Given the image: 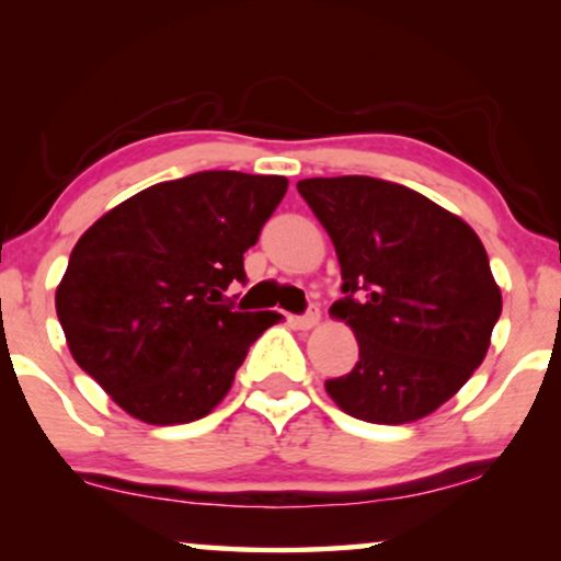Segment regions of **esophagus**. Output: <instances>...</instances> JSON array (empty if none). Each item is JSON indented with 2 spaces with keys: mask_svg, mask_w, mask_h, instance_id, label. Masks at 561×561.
Here are the masks:
<instances>
[{
  "mask_svg": "<svg viewBox=\"0 0 561 561\" xmlns=\"http://www.w3.org/2000/svg\"><path fill=\"white\" fill-rule=\"evenodd\" d=\"M290 321H294V327H298V329H313L321 321V313H319L317 306H311V309L306 311L304 317H294Z\"/></svg>",
  "mask_w": 561,
  "mask_h": 561,
  "instance_id": "esophagus-1",
  "label": "esophagus"
}]
</instances>
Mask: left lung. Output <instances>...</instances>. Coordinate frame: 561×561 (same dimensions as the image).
Masks as SVG:
<instances>
[{"label":"left lung","mask_w":561,"mask_h":561,"mask_svg":"<svg viewBox=\"0 0 561 561\" xmlns=\"http://www.w3.org/2000/svg\"><path fill=\"white\" fill-rule=\"evenodd\" d=\"M298 194L332 237L344 294L332 313L359 344L327 393L370 424L434 413L485 359L503 309L480 237L419 191L370 175L304 179Z\"/></svg>","instance_id":"left-lung-1"}]
</instances>
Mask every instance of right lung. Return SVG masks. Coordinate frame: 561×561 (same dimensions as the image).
Masks as SVG:
<instances>
[{
    "instance_id": "1",
    "label": "right lung",
    "mask_w": 561,
    "mask_h": 561,
    "mask_svg": "<svg viewBox=\"0 0 561 561\" xmlns=\"http://www.w3.org/2000/svg\"><path fill=\"white\" fill-rule=\"evenodd\" d=\"M288 181L204 171L129 196L76 242L56 290L68 350L112 401L152 426L217 409L250 344L280 319L234 311L242 255Z\"/></svg>"
}]
</instances>
